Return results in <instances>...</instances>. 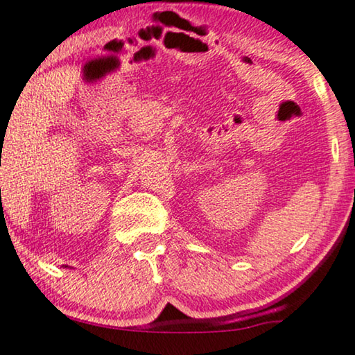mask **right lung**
Segmentation results:
<instances>
[{"label":"right lung","mask_w":355,"mask_h":355,"mask_svg":"<svg viewBox=\"0 0 355 355\" xmlns=\"http://www.w3.org/2000/svg\"><path fill=\"white\" fill-rule=\"evenodd\" d=\"M62 266H64V268H66V266H67V265H62Z\"/></svg>","instance_id":"1"}]
</instances>
